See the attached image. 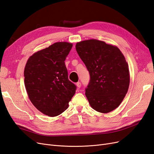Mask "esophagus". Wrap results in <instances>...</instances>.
Wrapping results in <instances>:
<instances>
[{"label":"esophagus","mask_w":154,"mask_h":154,"mask_svg":"<svg viewBox=\"0 0 154 154\" xmlns=\"http://www.w3.org/2000/svg\"><path fill=\"white\" fill-rule=\"evenodd\" d=\"M76 86L78 88H80L81 87V83L80 82H78L76 83Z\"/></svg>","instance_id":"1"}]
</instances>
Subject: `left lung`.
<instances>
[{
	"mask_svg": "<svg viewBox=\"0 0 154 154\" xmlns=\"http://www.w3.org/2000/svg\"><path fill=\"white\" fill-rule=\"evenodd\" d=\"M75 48L89 72L86 96L94 110L109 113L126 96L130 81L129 66L117 47L90 39L77 42Z\"/></svg>",
	"mask_w": 154,
	"mask_h": 154,
	"instance_id": "8db88e82",
	"label": "left lung"
}]
</instances>
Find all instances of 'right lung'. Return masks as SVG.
Returning <instances> with one entry per match:
<instances>
[{"instance_id": "right-lung-1", "label": "right lung", "mask_w": 154, "mask_h": 154, "mask_svg": "<svg viewBox=\"0 0 154 154\" xmlns=\"http://www.w3.org/2000/svg\"><path fill=\"white\" fill-rule=\"evenodd\" d=\"M72 45L56 42L34 53L25 65L24 82L28 98L37 110L49 117L66 110L75 93L76 86L68 80L65 64Z\"/></svg>"}]
</instances>
